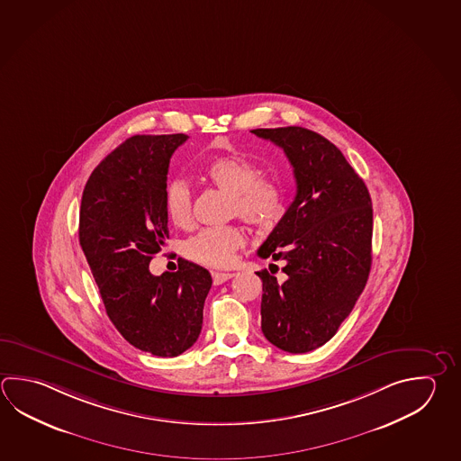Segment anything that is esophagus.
<instances>
[{
    "label": "esophagus",
    "instance_id": "esophagus-1",
    "mask_svg": "<svg viewBox=\"0 0 461 461\" xmlns=\"http://www.w3.org/2000/svg\"><path fill=\"white\" fill-rule=\"evenodd\" d=\"M212 277H213V284L220 285V284H223L226 280L235 277V274L233 272H212Z\"/></svg>",
    "mask_w": 461,
    "mask_h": 461
}]
</instances>
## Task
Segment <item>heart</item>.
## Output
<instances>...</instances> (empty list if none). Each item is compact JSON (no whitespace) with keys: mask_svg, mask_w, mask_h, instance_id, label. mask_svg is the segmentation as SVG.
<instances>
[{"mask_svg":"<svg viewBox=\"0 0 461 461\" xmlns=\"http://www.w3.org/2000/svg\"><path fill=\"white\" fill-rule=\"evenodd\" d=\"M203 176L220 191L230 195V215L252 225H276L285 212V192L272 177H261L258 166L236 155L212 159ZM166 215L171 223L187 228L192 223V189L181 177L169 181L165 189ZM246 244V233L238 225L207 228L187 243L189 258L203 266L225 269L236 262V252Z\"/></svg>","mask_w":461,"mask_h":461,"instance_id":"heart-1","label":"heart"}]
</instances>
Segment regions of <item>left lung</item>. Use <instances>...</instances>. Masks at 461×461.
I'll return each instance as SVG.
<instances>
[{"label":"left lung","mask_w":461,"mask_h":461,"mask_svg":"<svg viewBox=\"0 0 461 461\" xmlns=\"http://www.w3.org/2000/svg\"><path fill=\"white\" fill-rule=\"evenodd\" d=\"M284 149L296 195L258 256L284 261L256 272L262 280L261 328L290 354L321 348L338 332L372 266L374 210L362 177L339 148L303 127L251 131Z\"/></svg>","instance_id":"left-lung-1"}]
</instances>
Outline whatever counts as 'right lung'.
Returning <instances> with one entry per match:
<instances>
[{"instance_id": "1", "label": "right lung", "mask_w": 461, "mask_h": 461, "mask_svg": "<svg viewBox=\"0 0 461 461\" xmlns=\"http://www.w3.org/2000/svg\"><path fill=\"white\" fill-rule=\"evenodd\" d=\"M189 139L135 135L96 166L79 209V244L105 312L133 348L176 357L199 339L212 276L179 259L153 276L149 262L169 238L165 189L169 159Z\"/></svg>"}]
</instances>
